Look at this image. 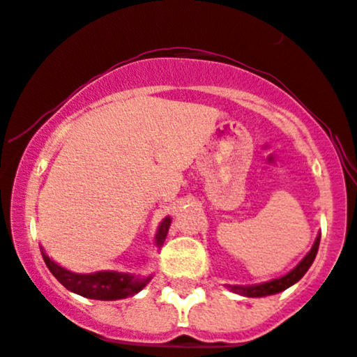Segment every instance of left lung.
<instances>
[{"instance_id":"8db88e82","label":"left lung","mask_w":357,"mask_h":357,"mask_svg":"<svg viewBox=\"0 0 357 357\" xmlns=\"http://www.w3.org/2000/svg\"><path fill=\"white\" fill-rule=\"evenodd\" d=\"M319 241H321V234L317 235L312 249L307 252L305 258H303L291 272H288V274L282 275V278L274 279V281H268V282H261V284L228 286V288H230L234 293H238V295H242V296H249V298H258V296H268V295H275V293L284 291V289H288L289 286H293L295 282H298L300 279L305 275V272L309 271L310 265H312V261H314V258H316V255H317V249H319Z\"/></svg>"}]
</instances>
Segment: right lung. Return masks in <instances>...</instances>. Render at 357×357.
I'll list each match as a JSON object with an SVG mask.
<instances>
[{
    "mask_svg": "<svg viewBox=\"0 0 357 357\" xmlns=\"http://www.w3.org/2000/svg\"><path fill=\"white\" fill-rule=\"evenodd\" d=\"M169 227H171V218H164L158 227L157 235H155V244L160 248L164 244L165 237H167ZM41 256L45 259V265L48 266V271L54 274V278L64 286L69 291L82 295L85 298L94 300H120L127 298V296L136 295L137 291L144 288L150 282V275L148 278H139L134 274H123V272L115 271H101L94 272V274H75V272L68 271L64 266L57 265L54 259L48 258L47 252L41 248Z\"/></svg>",
    "mask_w": 357,
    "mask_h": 357,
    "instance_id": "right-lung-1",
    "label": "right lung"
}]
</instances>
